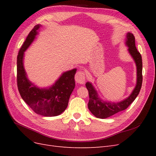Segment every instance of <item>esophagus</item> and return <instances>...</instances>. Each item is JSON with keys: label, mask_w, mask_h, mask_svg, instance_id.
I'll list each match as a JSON object with an SVG mask.
<instances>
[{"label": "esophagus", "mask_w": 156, "mask_h": 156, "mask_svg": "<svg viewBox=\"0 0 156 156\" xmlns=\"http://www.w3.org/2000/svg\"><path fill=\"white\" fill-rule=\"evenodd\" d=\"M75 81L79 84H83L85 83L86 77H85V74H84V72H83V71H79V72H77L76 74H75Z\"/></svg>", "instance_id": "esophagus-1"}]
</instances>
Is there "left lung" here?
<instances>
[{
    "label": "left lung",
    "mask_w": 156,
    "mask_h": 156,
    "mask_svg": "<svg viewBox=\"0 0 156 156\" xmlns=\"http://www.w3.org/2000/svg\"><path fill=\"white\" fill-rule=\"evenodd\" d=\"M125 44L127 47L129 55L135 61L136 67V83L130 95L124 100L118 102L107 101L103 100L92 84L90 82L86 83L87 88L89 94V102L88 107L92 115L98 119H104L110 117L117 112L125 110L133 102L139 95L143 82V62L142 56L135 46V37L131 32H127Z\"/></svg>",
    "instance_id": "left-lung-1"
}]
</instances>
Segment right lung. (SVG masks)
Segmentation results:
<instances>
[{"instance_id": "obj_1", "label": "right lung", "mask_w": 156, "mask_h": 156, "mask_svg": "<svg viewBox=\"0 0 156 156\" xmlns=\"http://www.w3.org/2000/svg\"><path fill=\"white\" fill-rule=\"evenodd\" d=\"M41 25H36L27 37L17 58V81L23 100L36 113L44 116H56L63 112L75 86L74 68L64 72L55 83L47 88L37 87L28 79L24 68V55L38 34Z\"/></svg>"}]
</instances>
